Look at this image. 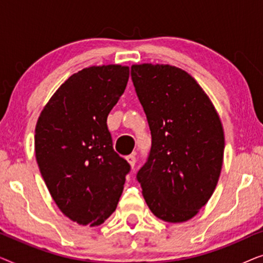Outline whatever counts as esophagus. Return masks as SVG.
<instances>
[{"instance_id": "34e87169", "label": "esophagus", "mask_w": 263, "mask_h": 263, "mask_svg": "<svg viewBox=\"0 0 263 263\" xmlns=\"http://www.w3.org/2000/svg\"><path fill=\"white\" fill-rule=\"evenodd\" d=\"M127 161H128L129 165H130L132 167H134L135 166V163H136L135 154H129V156L127 157Z\"/></svg>"}]
</instances>
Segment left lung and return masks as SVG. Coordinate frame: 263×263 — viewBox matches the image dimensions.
<instances>
[{"label": "left lung", "instance_id": "left-lung-1", "mask_svg": "<svg viewBox=\"0 0 263 263\" xmlns=\"http://www.w3.org/2000/svg\"><path fill=\"white\" fill-rule=\"evenodd\" d=\"M132 80L152 135L136 175L143 199L161 220L186 221L207 203L220 176V118L200 85L177 67L134 64Z\"/></svg>", "mask_w": 263, "mask_h": 263}]
</instances>
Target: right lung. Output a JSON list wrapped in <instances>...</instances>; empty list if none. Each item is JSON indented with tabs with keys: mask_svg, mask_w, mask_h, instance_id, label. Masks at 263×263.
<instances>
[{
	"mask_svg": "<svg viewBox=\"0 0 263 263\" xmlns=\"http://www.w3.org/2000/svg\"><path fill=\"white\" fill-rule=\"evenodd\" d=\"M129 68H85L71 75L35 125L39 170L57 207L80 225H100L116 210L130 165L112 147L107 115L123 95Z\"/></svg>",
	"mask_w": 263,
	"mask_h": 263,
	"instance_id": "right-lung-1",
	"label": "right lung"
}]
</instances>
